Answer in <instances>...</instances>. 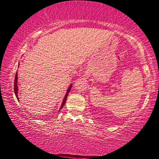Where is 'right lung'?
Wrapping results in <instances>:
<instances>
[{
  "label": "right lung",
  "mask_w": 159,
  "mask_h": 159,
  "mask_svg": "<svg viewBox=\"0 0 159 159\" xmlns=\"http://www.w3.org/2000/svg\"><path fill=\"white\" fill-rule=\"evenodd\" d=\"M17 83H18V72H16V76H15V80H14V92H15V94H16V98H17V99L18 100V84H17ZM72 84H71V85H70V87H68V88H67V92H66V93L65 97H64L63 100V102H62V104H61V106L60 109H61V108L63 107L64 104H65L66 99H67V96H68V93H69V92H70V91L71 88H72ZM60 109H59V111H60Z\"/></svg>",
  "instance_id": "1"
}]
</instances>
